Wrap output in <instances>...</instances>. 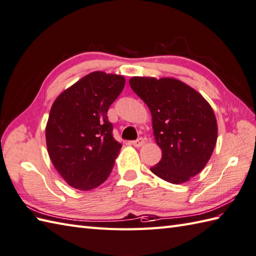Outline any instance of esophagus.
<instances>
[{
    "label": "esophagus",
    "mask_w": 256,
    "mask_h": 256,
    "mask_svg": "<svg viewBox=\"0 0 256 256\" xmlns=\"http://www.w3.org/2000/svg\"><path fill=\"white\" fill-rule=\"evenodd\" d=\"M144 144H145V140L142 138H138L136 140L132 142V145L135 146V147H142Z\"/></svg>",
    "instance_id": "1"
}]
</instances>
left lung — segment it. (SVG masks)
<instances>
[{
  "label": "left lung",
  "mask_w": 256,
  "mask_h": 256,
  "mask_svg": "<svg viewBox=\"0 0 256 256\" xmlns=\"http://www.w3.org/2000/svg\"><path fill=\"white\" fill-rule=\"evenodd\" d=\"M133 92L150 110L162 160L150 168L167 182L181 184L204 169L217 142V120L210 104L191 86L171 77L130 80Z\"/></svg>",
  "instance_id": "obj_1"
}]
</instances>
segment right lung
Masks as SVG:
<instances>
[{"instance_id":"right-lung-1","label":"right lung","mask_w":256,"mask_h":256,"mask_svg":"<svg viewBox=\"0 0 256 256\" xmlns=\"http://www.w3.org/2000/svg\"><path fill=\"white\" fill-rule=\"evenodd\" d=\"M124 85L122 75L97 70L53 102L46 126L48 154L70 186L89 191L111 174L122 145L112 135L106 112Z\"/></svg>"}]
</instances>
